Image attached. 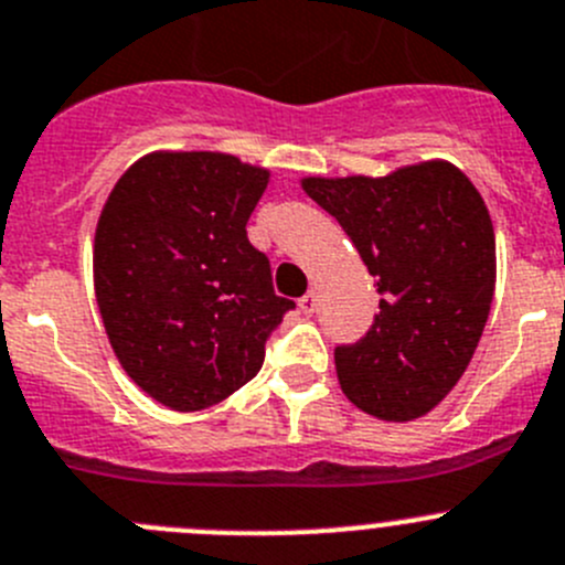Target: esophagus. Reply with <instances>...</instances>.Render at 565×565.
<instances>
[{
	"instance_id": "1",
	"label": "esophagus",
	"mask_w": 565,
	"mask_h": 565,
	"mask_svg": "<svg viewBox=\"0 0 565 565\" xmlns=\"http://www.w3.org/2000/svg\"><path fill=\"white\" fill-rule=\"evenodd\" d=\"M299 310H302L305 316H310L316 310V297L313 294H305L302 299H299Z\"/></svg>"
}]
</instances>
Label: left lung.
Returning a JSON list of instances; mask_svg holds the SVG:
<instances>
[{"mask_svg": "<svg viewBox=\"0 0 565 565\" xmlns=\"http://www.w3.org/2000/svg\"><path fill=\"white\" fill-rule=\"evenodd\" d=\"M338 218L369 274L380 313L335 349L341 391L383 422H413L458 385L480 343L497 286V238L480 191L447 160L385 177H302Z\"/></svg>", "mask_w": 565, "mask_h": 565, "instance_id": "obj_1", "label": "left lung"}]
</instances>
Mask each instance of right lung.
<instances>
[{
	"label": "right lung",
	"instance_id": "right-lung-1",
	"mask_svg": "<svg viewBox=\"0 0 565 565\" xmlns=\"http://www.w3.org/2000/svg\"><path fill=\"white\" fill-rule=\"evenodd\" d=\"M268 169L227 152H152L118 177L94 235V291L127 377L171 411L249 383L291 299L246 238Z\"/></svg>",
	"mask_w": 565,
	"mask_h": 565
}]
</instances>
